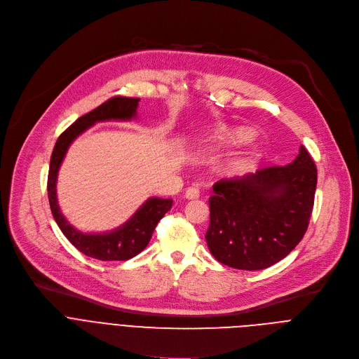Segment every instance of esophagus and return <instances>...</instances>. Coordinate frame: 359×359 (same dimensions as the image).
Segmentation results:
<instances>
[{"label": "esophagus", "mask_w": 359, "mask_h": 359, "mask_svg": "<svg viewBox=\"0 0 359 359\" xmlns=\"http://www.w3.org/2000/svg\"><path fill=\"white\" fill-rule=\"evenodd\" d=\"M198 196H200V189L195 187H191L185 191V198H188V200H195Z\"/></svg>", "instance_id": "1"}]
</instances>
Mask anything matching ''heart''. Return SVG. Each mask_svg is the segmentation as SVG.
<instances>
[{"label":"heart","instance_id":"1","mask_svg":"<svg viewBox=\"0 0 359 359\" xmlns=\"http://www.w3.org/2000/svg\"><path fill=\"white\" fill-rule=\"evenodd\" d=\"M233 138H236V140H247V138H250V133L245 131V130H240V131L233 133Z\"/></svg>","mask_w":359,"mask_h":359}]
</instances>
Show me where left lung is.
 <instances>
[{
	"label": "left lung",
	"mask_w": 359,
	"mask_h": 359,
	"mask_svg": "<svg viewBox=\"0 0 359 359\" xmlns=\"http://www.w3.org/2000/svg\"><path fill=\"white\" fill-rule=\"evenodd\" d=\"M210 198L205 233L214 258L236 269H265L302 240L313 208L316 167L304 145L288 165L222 178Z\"/></svg>",
	"instance_id": "1"
}]
</instances>
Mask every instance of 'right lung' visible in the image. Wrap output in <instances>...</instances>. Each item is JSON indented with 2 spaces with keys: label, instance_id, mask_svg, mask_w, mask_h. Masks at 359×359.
Masks as SVG:
<instances>
[{
  "label": "right lung",
  "instance_id": "1",
  "mask_svg": "<svg viewBox=\"0 0 359 359\" xmlns=\"http://www.w3.org/2000/svg\"><path fill=\"white\" fill-rule=\"evenodd\" d=\"M140 98L114 97L91 112L79 116L57 140L48 171V200L53 217L67 240L87 257L100 261H127L138 255L148 245L156 224L172 207V200L149 198L121 226L104 233H86L75 229L62 215L57 201V177L71 142L91 126L100 121H130L137 116Z\"/></svg>",
  "mask_w": 359,
  "mask_h": 359
}]
</instances>
